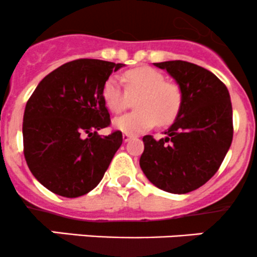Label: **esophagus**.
Segmentation results:
<instances>
[{
  "instance_id": "obj_1",
  "label": "esophagus",
  "mask_w": 257,
  "mask_h": 257,
  "mask_svg": "<svg viewBox=\"0 0 257 257\" xmlns=\"http://www.w3.org/2000/svg\"><path fill=\"white\" fill-rule=\"evenodd\" d=\"M131 137H132V135H130V134H123L122 135V139H123V141H125V142H127L128 140L131 139Z\"/></svg>"
}]
</instances>
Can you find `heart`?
<instances>
[{"mask_svg": "<svg viewBox=\"0 0 257 257\" xmlns=\"http://www.w3.org/2000/svg\"><path fill=\"white\" fill-rule=\"evenodd\" d=\"M125 88L116 77H110L102 88L106 107L113 113L125 111L131 98H136L134 112L113 120V126L125 134H141L156 123L167 126L174 122L181 108L182 95L175 83L165 82V77L150 67H137L122 76Z\"/></svg>", "mask_w": 257, "mask_h": 257, "instance_id": "1", "label": "heart"}]
</instances>
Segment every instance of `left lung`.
Segmentation results:
<instances>
[{"label": "left lung", "mask_w": 257, "mask_h": 257, "mask_svg": "<svg viewBox=\"0 0 257 257\" xmlns=\"http://www.w3.org/2000/svg\"><path fill=\"white\" fill-rule=\"evenodd\" d=\"M180 86L182 103L164 139L144 136L140 166L164 191L187 194L217 172L233 136L232 106L225 83L206 68L186 61L155 63Z\"/></svg>", "instance_id": "1"}]
</instances>
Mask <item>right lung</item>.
<instances>
[{
    "instance_id": "right-lung-1",
    "label": "right lung",
    "mask_w": 257,
    "mask_h": 257,
    "mask_svg": "<svg viewBox=\"0 0 257 257\" xmlns=\"http://www.w3.org/2000/svg\"><path fill=\"white\" fill-rule=\"evenodd\" d=\"M122 67L92 58L65 63L48 73L26 103L24 154L40 182L63 197L95 189L122 144V132L100 136L110 126L102 88L112 71Z\"/></svg>"
}]
</instances>
